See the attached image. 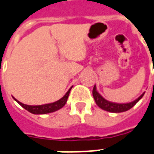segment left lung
<instances>
[{
    "label": "left lung",
    "instance_id": "8db88e82",
    "mask_svg": "<svg viewBox=\"0 0 154 154\" xmlns=\"http://www.w3.org/2000/svg\"><path fill=\"white\" fill-rule=\"evenodd\" d=\"M92 94H93V97H94L95 103H96V104L100 107V109H102L103 110H105V111H108V112H126L127 110H129V109H131L133 106H135L138 101L144 96V92L135 100L132 101V102H130V103H113V102H110L109 100H105V99L97 91L96 86H94V88H93Z\"/></svg>",
    "mask_w": 154,
    "mask_h": 154
}]
</instances>
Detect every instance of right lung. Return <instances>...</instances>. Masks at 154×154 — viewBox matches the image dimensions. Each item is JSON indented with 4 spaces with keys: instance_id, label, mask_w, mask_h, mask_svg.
Segmentation results:
<instances>
[{
    "instance_id": "right-lung-1",
    "label": "right lung",
    "mask_w": 154,
    "mask_h": 154,
    "mask_svg": "<svg viewBox=\"0 0 154 154\" xmlns=\"http://www.w3.org/2000/svg\"><path fill=\"white\" fill-rule=\"evenodd\" d=\"M72 88V86L68 90L67 93L60 100H57L54 103H45V104H42V105H28V104H24V103L19 102V100H17L15 98H13L17 103L20 104L23 109H25L31 113H33V114H46V113H50V112H55L57 110L62 109L63 107L65 105Z\"/></svg>"
}]
</instances>
